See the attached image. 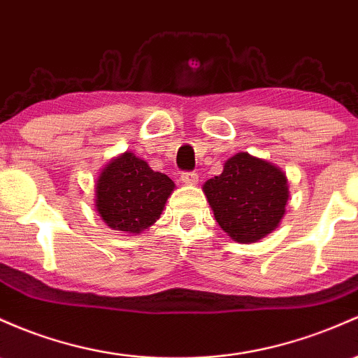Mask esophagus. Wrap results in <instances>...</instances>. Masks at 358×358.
I'll list each match as a JSON object with an SVG mask.
<instances>
[{
  "mask_svg": "<svg viewBox=\"0 0 358 358\" xmlns=\"http://www.w3.org/2000/svg\"><path fill=\"white\" fill-rule=\"evenodd\" d=\"M182 182L185 183V185H197V183H199V175L195 171L182 173Z\"/></svg>",
  "mask_w": 358,
  "mask_h": 358,
  "instance_id": "obj_1",
  "label": "esophagus"
}]
</instances>
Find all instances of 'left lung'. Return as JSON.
<instances>
[{"label":"left lung","instance_id":"obj_1","mask_svg":"<svg viewBox=\"0 0 358 358\" xmlns=\"http://www.w3.org/2000/svg\"><path fill=\"white\" fill-rule=\"evenodd\" d=\"M214 217L233 241L250 245L278 227L289 202L285 173L270 161L236 152L202 185Z\"/></svg>","mask_w":358,"mask_h":358}]
</instances>
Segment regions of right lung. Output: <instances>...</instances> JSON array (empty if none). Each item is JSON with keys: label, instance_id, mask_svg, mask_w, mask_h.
I'll return each instance as SVG.
<instances>
[{"label": "right lung", "instance_id": "add662e5", "mask_svg": "<svg viewBox=\"0 0 358 358\" xmlns=\"http://www.w3.org/2000/svg\"><path fill=\"white\" fill-rule=\"evenodd\" d=\"M173 190L170 176L125 151L101 168L95 183V209L112 229L139 234L161 217Z\"/></svg>", "mask_w": 358, "mask_h": 358}]
</instances>
